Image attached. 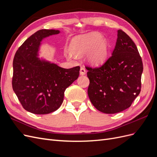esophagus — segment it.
<instances>
[{"instance_id": "esophagus-1", "label": "esophagus", "mask_w": 157, "mask_h": 157, "mask_svg": "<svg viewBox=\"0 0 157 157\" xmlns=\"http://www.w3.org/2000/svg\"><path fill=\"white\" fill-rule=\"evenodd\" d=\"M86 74V69L84 67H80V75H84Z\"/></svg>"}]
</instances>
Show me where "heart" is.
<instances>
[{"label":"heart","mask_w":157,"mask_h":157,"mask_svg":"<svg viewBox=\"0 0 157 157\" xmlns=\"http://www.w3.org/2000/svg\"><path fill=\"white\" fill-rule=\"evenodd\" d=\"M69 48L75 56H82L88 52L87 60L95 65L103 63L108 56L107 39L95 32L75 37L71 42ZM69 56L73 58L72 55Z\"/></svg>","instance_id":"1"}]
</instances>
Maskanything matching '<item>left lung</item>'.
I'll return each mask as SVG.
<instances>
[{"mask_svg":"<svg viewBox=\"0 0 157 157\" xmlns=\"http://www.w3.org/2000/svg\"><path fill=\"white\" fill-rule=\"evenodd\" d=\"M112 56L101 66L86 67L90 80L88 94L98 111L106 114L130 107L141 91L143 63L135 43L118 30Z\"/></svg>","mask_w":157,"mask_h":157,"instance_id":"1","label":"left lung"}]
</instances>
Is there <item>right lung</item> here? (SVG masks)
<instances>
[{
  "mask_svg": "<svg viewBox=\"0 0 157 157\" xmlns=\"http://www.w3.org/2000/svg\"><path fill=\"white\" fill-rule=\"evenodd\" d=\"M59 33L54 29L36 31L14 56L12 88L23 107L31 113L45 115L59 109L65 89L79 76V66L64 69L38 58L42 39Z\"/></svg>",
  "mask_w": 157,
  "mask_h": 157,
  "instance_id": "obj_1",
  "label": "right lung"
}]
</instances>
